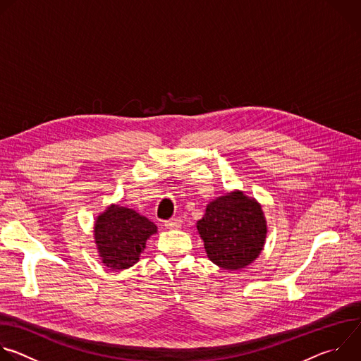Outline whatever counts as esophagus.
<instances>
[{
    "mask_svg": "<svg viewBox=\"0 0 361 361\" xmlns=\"http://www.w3.org/2000/svg\"><path fill=\"white\" fill-rule=\"evenodd\" d=\"M181 224H183V221H181V219H178V217L171 219V220H167V221L164 223L166 228H169V230H178V228L181 227Z\"/></svg>",
    "mask_w": 361,
    "mask_h": 361,
    "instance_id": "obj_1",
    "label": "esophagus"
}]
</instances>
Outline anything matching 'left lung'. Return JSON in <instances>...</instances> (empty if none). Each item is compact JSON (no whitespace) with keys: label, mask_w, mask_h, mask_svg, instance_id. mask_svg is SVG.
Returning <instances> with one entry per match:
<instances>
[{"label":"left lung","mask_w":361,"mask_h":361,"mask_svg":"<svg viewBox=\"0 0 361 361\" xmlns=\"http://www.w3.org/2000/svg\"><path fill=\"white\" fill-rule=\"evenodd\" d=\"M209 259L221 269L238 270L251 264L262 252L267 224L260 204L241 191L212 201L197 221Z\"/></svg>","instance_id":"8db88e82"}]
</instances>
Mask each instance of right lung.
Here are the masks:
<instances>
[{"mask_svg": "<svg viewBox=\"0 0 361 361\" xmlns=\"http://www.w3.org/2000/svg\"><path fill=\"white\" fill-rule=\"evenodd\" d=\"M157 226L137 212L110 205L94 224V238L101 262L111 270H124L140 260L149 235Z\"/></svg>", "mask_w": 361, "mask_h": 361, "instance_id": "obj_1", "label": "right lung"}]
</instances>
